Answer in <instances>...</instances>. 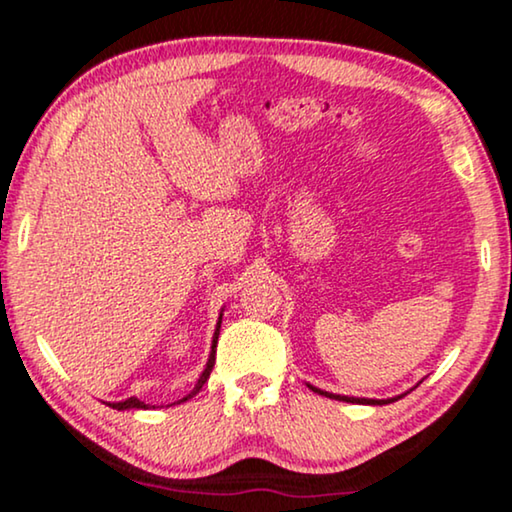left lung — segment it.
<instances>
[{
  "label": "left lung",
  "mask_w": 512,
  "mask_h": 512,
  "mask_svg": "<svg viewBox=\"0 0 512 512\" xmlns=\"http://www.w3.org/2000/svg\"><path fill=\"white\" fill-rule=\"evenodd\" d=\"M308 388L310 390H315V393H320V395H324V397H331V400H341V402H353V404H378V407H381V404H390V402H395V400H400L402 395H397V397H388V400H369V397H348V395H336V393H327V390H322V388H315V386H310L308 383Z\"/></svg>",
  "instance_id": "obj_1"
}]
</instances>
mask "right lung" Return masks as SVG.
<instances>
[{
  "mask_svg": "<svg viewBox=\"0 0 512 512\" xmlns=\"http://www.w3.org/2000/svg\"><path fill=\"white\" fill-rule=\"evenodd\" d=\"M221 320H223V310H221V315H218V322H216V331H214V341H211V353H209L207 367H204L202 374H199L195 388H192L190 393L185 395L183 400H178V402H185V400H190V397H195L199 390H202L204 383H207V378H209L211 369H214V362H216V343H218V334H221ZM108 407L117 409V411H124V409H150V404L141 402V400H138V397H129V400H124V402H108Z\"/></svg>",
  "mask_w": 512,
  "mask_h": 512,
  "instance_id": "add662e5",
  "label": "right lung"
}]
</instances>
